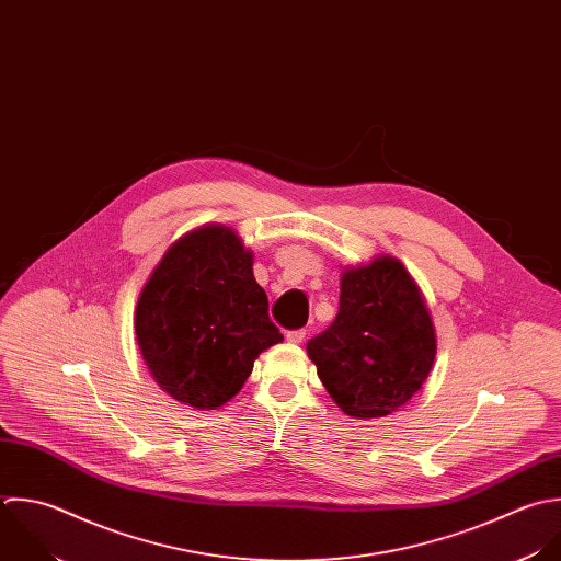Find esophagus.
Instances as JSON below:
<instances>
[{
    "instance_id": "esophagus-1",
    "label": "esophagus",
    "mask_w": 561,
    "mask_h": 561,
    "mask_svg": "<svg viewBox=\"0 0 561 561\" xmlns=\"http://www.w3.org/2000/svg\"><path fill=\"white\" fill-rule=\"evenodd\" d=\"M304 339H306V330H290V332L286 334V341L293 343V345L304 343Z\"/></svg>"
}]
</instances>
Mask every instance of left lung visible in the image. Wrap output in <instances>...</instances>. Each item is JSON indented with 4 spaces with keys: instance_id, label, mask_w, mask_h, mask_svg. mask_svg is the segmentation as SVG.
Listing matches in <instances>:
<instances>
[{
    "instance_id": "left-lung-1",
    "label": "left lung",
    "mask_w": 561,
    "mask_h": 561,
    "mask_svg": "<svg viewBox=\"0 0 561 561\" xmlns=\"http://www.w3.org/2000/svg\"><path fill=\"white\" fill-rule=\"evenodd\" d=\"M306 347L330 398L365 420L398 411L422 389L437 339L411 273L380 255L343 273L339 314Z\"/></svg>"
}]
</instances>
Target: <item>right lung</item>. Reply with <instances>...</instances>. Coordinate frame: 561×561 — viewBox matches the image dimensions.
<instances>
[{
    "label": "right lung",
    "instance_id": "right-lung-1",
    "mask_svg": "<svg viewBox=\"0 0 561 561\" xmlns=\"http://www.w3.org/2000/svg\"><path fill=\"white\" fill-rule=\"evenodd\" d=\"M135 336L157 385L196 411L229 402L255 358L284 341L253 253L222 225L198 227L163 253L139 293Z\"/></svg>",
    "mask_w": 561,
    "mask_h": 561
}]
</instances>
